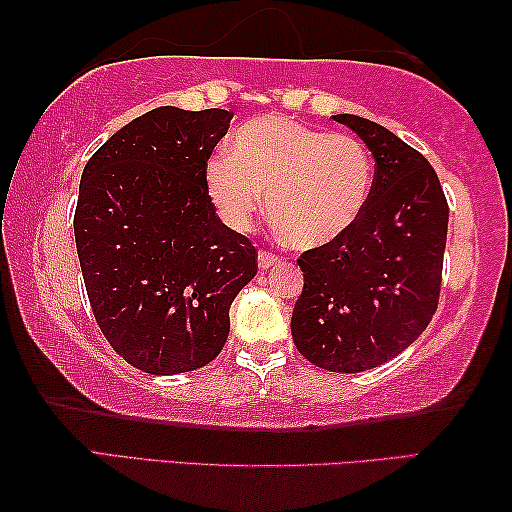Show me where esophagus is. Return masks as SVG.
I'll return each instance as SVG.
<instances>
[{"label": "esophagus", "instance_id": "esophagus-1", "mask_svg": "<svg viewBox=\"0 0 512 512\" xmlns=\"http://www.w3.org/2000/svg\"><path fill=\"white\" fill-rule=\"evenodd\" d=\"M279 263H281V256L272 254V251H261V254H258V265H261V270H267V267H274Z\"/></svg>", "mask_w": 512, "mask_h": 512}]
</instances>
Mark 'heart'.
<instances>
[{"mask_svg": "<svg viewBox=\"0 0 512 512\" xmlns=\"http://www.w3.org/2000/svg\"><path fill=\"white\" fill-rule=\"evenodd\" d=\"M374 163L363 140L283 115L249 120L229 152L206 165L217 215L247 231L263 208L290 245H329L351 229L372 190Z\"/></svg>", "mask_w": 512, "mask_h": 512, "instance_id": "b5f03b06", "label": "heart"}]
</instances>
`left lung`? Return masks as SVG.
Segmentation results:
<instances>
[{"instance_id":"left-lung-1","label":"left lung","mask_w":512,"mask_h":512,"mask_svg":"<svg viewBox=\"0 0 512 512\" xmlns=\"http://www.w3.org/2000/svg\"><path fill=\"white\" fill-rule=\"evenodd\" d=\"M374 156L363 213L297 263L304 290L290 329L299 354L329 372H365L413 345L438 311L449 204L426 158L381 124L333 115Z\"/></svg>"}]
</instances>
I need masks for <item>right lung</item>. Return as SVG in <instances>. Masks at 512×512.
<instances>
[{
	"mask_svg": "<svg viewBox=\"0 0 512 512\" xmlns=\"http://www.w3.org/2000/svg\"><path fill=\"white\" fill-rule=\"evenodd\" d=\"M233 113L154 108L83 167L74 240L95 322L147 374L204 367L258 272L254 242L215 215L206 165Z\"/></svg>",
	"mask_w": 512,
	"mask_h": 512,
	"instance_id": "add662e5",
	"label": "right lung"
}]
</instances>
